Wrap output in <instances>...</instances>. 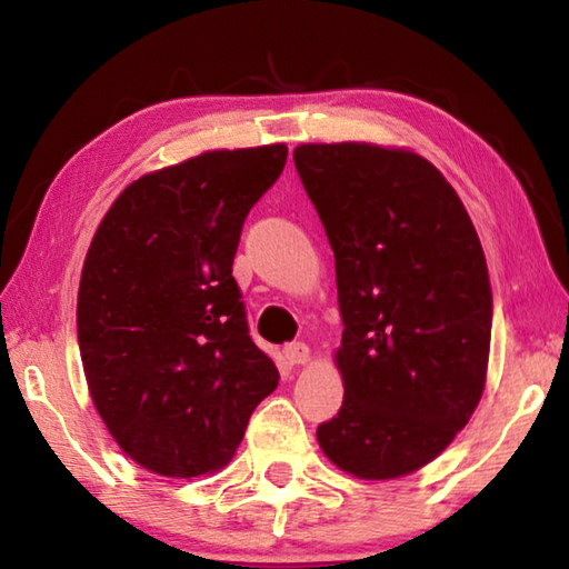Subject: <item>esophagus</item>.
<instances>
[{
    "label": "esophagus",
    "instance_id": "34e87169",
    "mask_svg": "<svg viewBox=\"0 0 569 569\" xmlns=\"http://www.w3.org/2000/svg\"><path fill=\"white\" fill-rule=\"evenodd\" d=\"M283 356H286V361L291 363V366L306 363L308 359H311V349H308L303 341H291V343L283 346Z\"/></svg>",
    "mask_w": 569,
    "mask_h": 569
}]
</instances>
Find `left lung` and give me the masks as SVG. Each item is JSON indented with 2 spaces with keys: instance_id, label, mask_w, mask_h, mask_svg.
Here are the masks:
<instances>
[{
  "instance_id": "left-lung-1",
  "label": "left lung",
  "mask_w": 569,
  "mask_h": 569,
  "mask_svg": "<svg viewBox=\"0 0 569 569\" xmlns=\"http://www.w3.org/2000/svg\"><path fill=\"white\" fill-rule=\"evenodd\" d=\"M293 162L329 236L343 403L316 437L336 467L393 479L429 465L485 391L492 286L445 176L417 152L336 142Z\"/></svg>"
}]
</instances>
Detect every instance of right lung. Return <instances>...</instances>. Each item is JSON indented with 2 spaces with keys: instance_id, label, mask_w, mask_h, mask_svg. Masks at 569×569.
<instances>
[{
  "instance_id": "1",
  "label": "right lung",
  "mask_w": 569,
  "mask_h": 569,
  "mask_svg": "<svg viewBox=\"0 0 569 569\" xmlns=\"http://www.w3.org/2000/svg\"><path fill=\"white\" fill-rule=\"evenodd\" d=\"M286 156V146L213 150L150 172L92 238L77 293L82 369L112 439L156 475L226 467L278 387L248 333L233 258Z\"/></svg>"
}]
</instances>
